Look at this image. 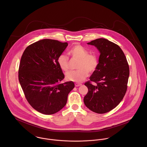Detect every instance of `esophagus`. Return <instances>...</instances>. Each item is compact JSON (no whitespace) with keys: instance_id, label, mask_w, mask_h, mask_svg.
Listing matches in <instances>:
<instances>
[{"instance_id":"esophagus-1","label":"esophagus","mask_w":147,"mask_h":147,"mask_svg":"<svg viewBox=\"0 0 147 147\" xmlns=\"http://www.w3.org/2000/svg\"><path fill=\"white\" fill-rule=\"evenodd\" d=\"M82 84H81V83H76L75 84V86H80V85H82Z\"/></svg>"}]
</instances>
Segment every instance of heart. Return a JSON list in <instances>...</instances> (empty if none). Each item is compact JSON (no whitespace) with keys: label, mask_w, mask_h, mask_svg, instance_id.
<instances>
[{"label":"heart","mask_w":147,"mask_h":147,"mask_svg":"<svg viewBox=\"0 0 147 147\" xmlns=\"http://www.w3.org/2000/svg\"><path fill=\"white\" fill-rule=\"evenodd\" d=\"M72 58L79 60L76 71H70L66 74L67 80L80 83L89 76V72H94L99 64L97 56L94 54H89L88 51L81 45H74L68 51ZM58 63L62 70L67 72L69 69V58L65 55H61L58 58Z\"/></svg>","instance_id":"obj_1"}]
</instances>
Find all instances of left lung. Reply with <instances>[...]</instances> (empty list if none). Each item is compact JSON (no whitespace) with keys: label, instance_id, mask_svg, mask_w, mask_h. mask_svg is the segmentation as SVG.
I'll return each mask as SVG.
<instances>
[{"label":"left lung","instance_id":"8db88e82","mask_svg":"<svg viewBox=\"0 0 147 147\" xmlns=\"http://www.w3.org/2000/svg\"><path fill=\"white\" fill-rule=\"evenodd\" d=\"M88 44L95 46L100 55L97 70L84 84L88 92L84 102L92 111L104 114L114 109L123 98L127 89L129 65L118 45L105 38H98Z\"/></svg>","mask_w":147,"mask_h":147}]
</instances>
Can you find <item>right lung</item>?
Listing matches in <instances>:
<instances>
[{"instance_id":"1","label":"right lung","mask_w":147,"mask_h":147,"mask_svg":"<svg viewBox=\"0 0 147 147\" xmlns=\"http://www.w3.org/2000/svg\"><path fill=\"white\" fill-rule=\"evenodd\" d=\"M68 43L43 39L24 50L19 68V80L28 103L37 111L53 114L65 105L73 82L61 84L64 78L58 58Z\"/></svg>"}]
</instances>
